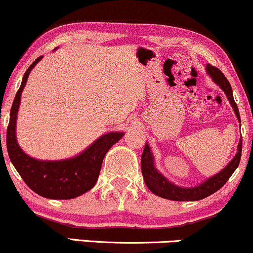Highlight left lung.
<instances>
[{"label":"left lung","mask_w":253,"mask_h":253,"mask_svg":"<svg viewBox=\"0 0 253 253\" xmlns=\"http://www.w3.org/2000/svg\"><path fill=\"white\" fill-rule=\"evenodd\" d=\"M207 72L212 79L218 84L220 87L224 90L225 93L230 100L231 105L234 109L237 117L240 122V115L237 103L234 102L233 93H232V87H231L230 82L226 79V77L224 76V73L221 72L219 68H216L212 65H207ZM242 147H243V139H240L239 145H238V153L234 156V159L227 165L226 168H224L220 173H218L214 176H212L211 179L205 181L203 185L198 187H193V188H182V187L175 186L173 183H170L166 179L165 176H162L159 171L156 170L154 167V160L153 155H151V151L149 145L145 144L143 154H142L141 159V168H142V174H143V179L145 181V185L148 186V188L150 189L154 194L159 195V197L169 199V200H175V201H195V200H201L210 197L211 194L215 193L216 191L221 188L225 183L227 182L228 179L232 176L237 167L239 166L240 157H242Z\"/></svg>","instance_id":"obj_1"}]
</instances>
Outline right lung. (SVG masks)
Wrapping results in <instances>:
<instances>
[{
  "instance_id": "obj_1",
  "label": "right lung",
  "mask_w": 253,
  "mask_h": 253,
  "mask_svg": "<svg viewBox=\"0 0 253 253\" xmlns=\"http://www.w3.org/2000/svg\"><path fill=\"white\" fill-rule=\"evenodd\" d=\"M39 56L22 78L20 88L10 109L7 127V150L9 159L26 185L37 194L48 199H73L84 194L96 185L103 159L110 148L123 136L122 132H110L98 138L79 156L64 161H39L26 155L20 149L15 137V126L21 93L32 68L40 61Z\"/></svg>"
}]
</instances>
